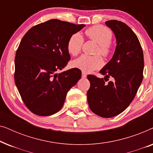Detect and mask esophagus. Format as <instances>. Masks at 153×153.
Masks as SVG:
<instances>
[{
    "instance_id": "34e87169",
    "label": "esophagus",
    "mask_w": 153,
    "mask_h": 153,
    "mask_svg": "<svg viewBox=\"0 0 153 153\" xmlns=\"http://www.w3.org/2000/svg\"><path fill=\"white\" fill-rule=\"evenodd\" d=\"M81 75H82V78H85V77L87 76V74H85V72H82V74H81Z\"/></svg>"
}]
</instances>
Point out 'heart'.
<instances>
[{
    "label": "heart",
    "mask_w": 153,
    "mask_h": 153,
    "mask_svg": "<svg viewBox=\"0 0 153 153\" xmlns=\"http://www.w3.org/2000/svg\"><path fill=\"white\" fill-rule=\"evenodd\" d=\"M85 34L88 38L98 45L97 53L104 56H107L111 52L110 43L112 39V33L109 29L102 26H95L87 29ZM83 44V38L80 33H74L71 35L68 42V51L71 55L76 56L81 51ZM103 65V61L99 56H81L73 60L72 66L84 72H92L100 69Z\"/></svg>",
    "instance_id": "heart-1"
}]
</instances>
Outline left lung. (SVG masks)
Returning a JSON list of instances; mask_svg holds the SVG:
<instances>
[{"mask_svg": "<svg viewBox=\"0 0 153 153\" xmlns=\"http://www.w3.org/2000/svg\"><path fill=\"white\" fill-rule=\"evenodd\" d=\"M116 39V47L109 62L100 71L104 78L88 75L91 87L87 93L91 110L97 116L111 118L126 109L143 80V53L139 39L122 22H105ZM110 76L113 82H105Z\"/></svg>", "mask_w": 153, "mask_h": 153, "instance_id": "left-lung-1", "label": "left lung"}]
</instances>
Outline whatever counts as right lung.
<instances>
[{
    "label": "right lung",
    "instance_id": "1",
    "mask_svg": "<svg viewBox=\"0 0 153 153\" xmlns=\"http://www.w3.org/2000/svg\"><path fill=\"white\" fill-rule=\"evenodd\" d=\"M84 24L51 19L33 26L16 52L14 81L24 104L33 114L51 116L62 107L67 93L81 77L77 68L62 70L70 60L68 42Z\"/></svg>",
    "mask_w": 153,
    "mask_h": 153
}]
</instances>
